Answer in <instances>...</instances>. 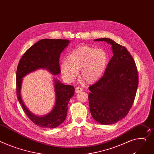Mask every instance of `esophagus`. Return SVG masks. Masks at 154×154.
Listing matches in <instances>:
<instances>
[{"label": "esophagus", "mask_w": 154, "mask_h": 154, "mask_svg": "<svg viewBox=\"0 0 154 154\" xmlns=\"http://www.w3.org/2000/svg\"><path fill=\"white\" fill-rule=\"evenodd\" d=\"M82 91V88H81V87H79V86H78V87L76 88V89H75L76 92H79Z\"/></svg>", "instance_id": "obj_1"}]
</instances>
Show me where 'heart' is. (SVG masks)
I'll use <instances>...</instances> for the list:
<instances>
[{
	"label": "heart",
	"instance_id": "1",
	"mask_svg": "<svg viewBox=\"0 0 154 154\" xmlns=\"http://www.w3.org/2000/svg\"><path fill=\"white\" fill-rule=\"evenodd\" d=\"M109 61L107 53L102 49L81 45L73 50L61 63L60 72L68 81H73L81 72L82 79L93 83L103 74Z\"/></svg>",
	"mask_w": 154,
	"mask_h": 154
}]
</instances>
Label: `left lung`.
<instances>
[{"label":"left lung","instance_id":"obj_1","mask_svg":"<svg viewBox=\"0 0 154 154\" xmlns=\"http://www.w3.org/2000/svg\"><path fill=\"white\" fill-rule=\"evenodd\" d=\"M112 45L113 55L102 77L89 87L92 116L102 125H111L124 118L131 109L138 86L134 58L126 47L109 38L95 39Z\"/></svg>","mask_w":154,"mask_h":154}]
</instances>
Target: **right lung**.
Segmentation results:
<instances>
[{"instance_id": "obj_1", "label": "right lung", "mask_w": 154, "mask_h": 154, "mask_svg": "<svg viewBox=\"0 0 154 154\" xmlns=\"http://www.w3.org/2000/svg\"><path fill=\"white\" fill-rule=\"evenodd\" d=\"M66 39H41L34 44L21 58L17 69V95L23 111L31 122L40 127L54 128L62 124L67 114L68 104L75 94V88L65 85L55 79L54 81L56 102L52 112L44 116H37L31 113L25 107L21 97L22 78L26 75L39 68H46L53 74L60 73V55L68 45Z\"/></svg>"}]
</instances>
